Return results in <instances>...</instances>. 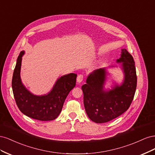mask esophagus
Segmentation results:
<instances>
[{"instance_id":"1","label":"esophagus","mask_w":155,"mask_h":155,"mask_svg":"<svg viewBox=\"0 0 155 155\" xmlns=\"http://www.w3.org/2000/svg\"><path fill=\"white\" fill-rule=\"evenodd\" d=\"M83 79V74H79L77 77V81L78 83H81Z\"/></svg>"}]
</instances>
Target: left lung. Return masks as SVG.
Masks as SVG:
<instances>
[{"instance_id": "8db88e82", "label": "left lung", "mask_w": 155, "mask_h": 155, "mask_svg": "<svg viewBox=\"0 0 155 155\" xmlns=\"http://www.w3.org/2000/svg\"><path fill=\"white\" fill-rule=\"evenodd\" d=\"M117 63H123L124 81L121 85L105 91V68L95 70L88 75L86 84L81 88L83 103L87 114L92 121L101 124L113 120L127 110L134 96L137 77L133 56L126 49L121 50Z\"/></svg>"}]
</instances>
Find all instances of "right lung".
<instances>
[{
	"label": "right lung",
	"instance_id": "1",
	"mask_svg": "<svg viewBox=\"0 0 155 155\" xmlns=\"http://www.w3.org/2000/svg\"><path fill=\"white\" fill-rule=\"evenodd\" d=\"M24 54L25 51H22L18 56L12 78V89L16 104L22 113L30 118L40 121L53 120L59 115L65 99L76 86L77 74L71 73L59 78L48 94L34 95L21 82L20 72Z\"/></svg>",
	"mask_w": 155,
	"mask_h": 155
}]
</instances>
